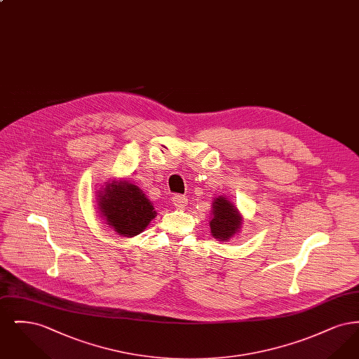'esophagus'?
<instances>
[{
    "label": "esophagus",
    "instance_id": "esophagus-1",
    "mask_svg": "<svg viewBox=\"0 0 359 359\" xmlns=\"http://www.w3.org/2000/svg\"><path fill=\"white\" fill-rule=\"evenodd\" d=\"M172 202L173 205L179 208H183L184 205H187V198L184 195H173L172 196Z\"/></svg>",
    "mask_w": 359,
    "mask_h": 359
}]
</instances>
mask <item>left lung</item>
Returning <instances> with one entry per match:
<instances>
[{
	"label": "left lung",
	"mask_w": 359,
	"mask_h": 359,
	"mask_svg": "<svg viewBox=\"0 0 359 359\" xmlns=\"http://www.w3.org/2000/svg\"><path fill=\"white\" fill-rule=\"evenodd\" d=\"M239 226H241V217L237 208L226 198L223 196L217 198L214 201L212 218L210 221L212 237L226 242L238 231Z\"/></svg>",
	"instance_id": "obj_1"
}]
</instances>
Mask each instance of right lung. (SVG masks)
I'll return each mask as SVG.
<instances>
[{"mask_svg": "<svg viewBox=\"0 0 359 359\" xmlns=\"http://www.w3.org/2000/svg\"><path fill=\"white\" fill-rule=\"evenodd\" d=\"M100 196V208L106 222L123 237L140 234L156 217L145 194L128 182L107 184Z\"/></svg>", "mask_w": 359, "mask_h": 359, "instance_id": "right-lung-1", "label": "right lung"}]
</instances>
